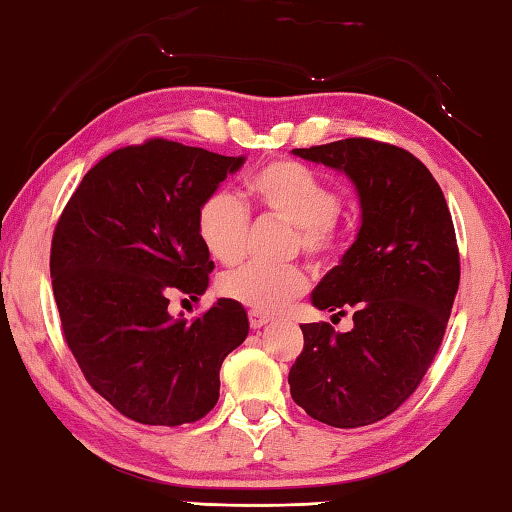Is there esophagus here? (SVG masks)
Wrapping results in <instances>:
<instances>
[{
  "label": "esophagus",
  "mask_w": 512,
  "mask_h": 512,
  "mask_svg": "<svg viewBox=\"0 0 512 512\" xmlns=\"http://www.w3.org/2000/svg\"><path fill=\"white\" fill-rule=\"evenodd\" d=\"M248 323H250V327H253V329H259V327H264V325L271 323V316L262 314V311L250 309V311H248Z\"/></svg>",
  "instance_id": "esophagus-1"
}]
</instances>
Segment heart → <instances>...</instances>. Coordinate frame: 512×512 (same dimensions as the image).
Masks as SVG:
<instances>
[{
	"label": "heart",
	"mask_w": 512,
	"mask_h": 512,
	"mask_svg": "<svg viewBox=\"0 0 512 512\" xmlns=\"http://www.w3.org/2000/svg\"><path fill=\"white\" fill-rule=\"evenodd\" d=\"M250 194L268 216L293 225L291 250H300L316 266H327L343 253L339 223L341 192L298 160H273L253 173ZM250 212L230 189H216L196 212V230L212 259L237 264L244 257ZM309 280L300 266L246 264L225 273L219 289L225 298L262 314H275L307 291Z\"/></svg>",
	"instance_id": "heart-1"
}]
</instances>
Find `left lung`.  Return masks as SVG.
Listing matches in <instances>:
<instances>
[{
	"mask_svg": "<svg viewBox=\"0 0 512 512\" xmlns=\"http://www.w3.org/2000/svg\"><path fill=\"white\" fill-rule=\"evenodd\" d=\"M293 153L348 173L361 230L311 293L334 318L352 311L354 327L300 325L291 397L329 427H366L409 400L443 343L461 280L452 214L431 171L400 146L348 137Z\"/></svg>",
	"mask_w": 512,
	"mask_h": 512,
	"instance_id": "left-lung-1",
	"label": "left lung"
}]
</instances>
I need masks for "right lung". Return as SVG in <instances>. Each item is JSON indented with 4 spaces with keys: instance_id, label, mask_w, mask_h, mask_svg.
<instances>
[{
    "instance_id": "1",
    "label": "right lung",
    "mask_w": 512,
    "mask_h": 512,
    "mask_svg": "<svg viewBox=\"0 0 512 512\" xmlns=\"http://www.w3.org/2000/svg\"><path fill=\"white\" fill-rule=\"evenodd\" d=\"M244 158L153 137L85 173L51 239V287L69 352L103 400L140 424L201 420L223 359L248 336L246 309L219 298L192 323L169 293H205L214 262L196 212Z\"/></svg>"
}]
</instances>
